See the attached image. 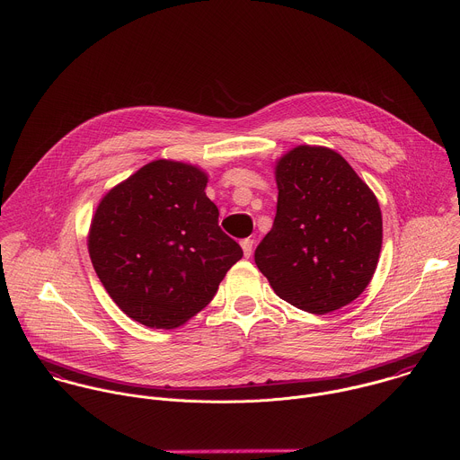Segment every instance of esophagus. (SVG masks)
<instances>
[{"label": "esophagus", "instance_id": "esophagus-1", "mask_svg": "<svg viewBox=\"0 0 460 460\" xmlns=\"http://www.w3.org/2000/svg\"><path fill=\"white\" fill-rule=\"evenodd\" d=\"M241 246H243V252H244V255L246 257H250L252 255V250H253V239H243L241 241Z\"/></svg>", "mask_w": 460, "mask_h": 460}]
</instances>
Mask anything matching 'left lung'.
Here are the masks:
<instances>
[{
    "label": "left lung",
    "instance_id": "obj_1",
    "mask_svg": "<svg viewBox=\"0 0 460 460\" xmlns=\"http://www.w3.org/2000/svg\"><path fill=\"white\" fill-rule=\"evenodd\" d=\"M278 214L255 248L273 292L310 314L357 299L374 278L383 216L374 192L342 155L297 146L275 166Z\"/></svg>",
    "mask_w": 460,
    "mask_h": 460
}]
</instances>
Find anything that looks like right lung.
Returning <instances> with one entry per match:
<instances>
[{
    "label": "right lung",
    "instance_id": "obj_1",
    "mask_svg": "<svg viewBox=\"0 0 460 460\" xmlns=\"http://www.w3.org/2000/svg\"><path fill=\"white\" fill-rule=\"evenodd\" d=\"M207 175L152 161L112 189L90 226L88 252L112 301L150 328H175L217 294L243 248L219 226Z\"/></svg>",
    "mask_w": 460,
    "mask_h": 460
}]
</instances>
